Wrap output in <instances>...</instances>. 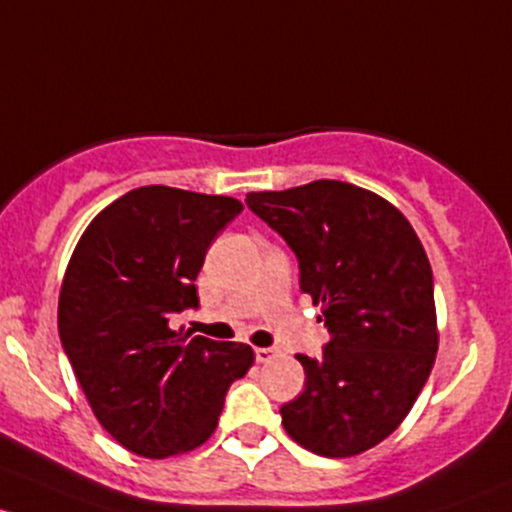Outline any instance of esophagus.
Returning <instances> with one entry per match:
<instances>
[{"mask_svg": "<svg viewBox=\"0 0 512 512\" xmlns=\"http://www.w3.org/2000/svg\"><path fill=\"white\" fill-rule=\"evenodd\" d=\"M276 357V350L273 347H256V360L258 362H271Z\"/></svg>", "mask_w": 512, "mask_h": 512, "instance_id": "esophagus-1", "label": "esophagus"}]
</instances>
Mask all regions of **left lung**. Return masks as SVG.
Wrapping results in <instances>:
<instances>
[{
	"instance_id": "8db88e82",
	"label": "left lung",
	"mask_w": 512,
	"mask_h": 512,
	"mask_svg": "<svg viewBox=\"0 0 512 512\" xmlns=\"http://www.w3.org/2000/svg\"><path fill=\"white\" fill-rule=\"evenodd\" d=\"M246 204L295 251L300 291L330 333L320 360L295 355L305 389L281 407L283 429L318 456H360L399 429L434 367L424 246L394 204L337 179L249 192Z\"/></svg>"
}]
</instances>
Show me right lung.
I'll use <instances>...</instances> for the list:
<instances>
[{
    "instance_id": "right-lung-1",
    "label": "right lung",
    "mask_w": 512,
    "mask_h": 512,
    "mask_svg": "<svg viewBox=\"0 0 512 512\" xmlns=\"http://www.w3.org/2000/svg\"><path fill=\"white\" fill-rule=\"evenodd\" d=\"M244 204L150 184L103 209L73 249L59 293V335L105 431L128 451L167 458L214 434L231 382L254 365L241 342L172 330L197 308L217 234Z\"/></svg>"
}]
</instances>
